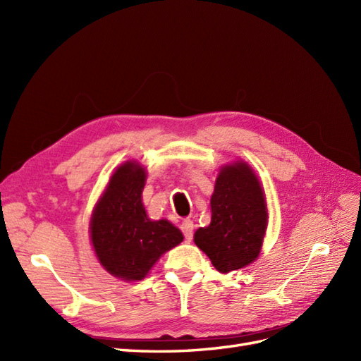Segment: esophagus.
<instances>
[{
    "mask_svg": "<svg viewBox=\"0 0 361 361\" xmlns=\"http://www.w3.org/2000/svg\"><path fill=\"white\" fill-rule=\"evenodd\" d=\"M180 228H182V233H183L185 239H187V241H191L192 235H194V223L191 220H183L180 224Z\"/></svg>",
    "mask_w": 361,
    "mask_h": 361,
    "instance_id": "esophagus-1",
    "label": "esophagus"
}]
</instances>
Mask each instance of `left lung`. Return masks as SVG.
<instances>
[{"instance_id":"left-lung-1","label":"left lung","mask_w":361,"mask_h":361,"mask_svg":"<svg viewBox=\"0 0 361 361\" xmlns=\"http://www.w3.org/2000/svg\"><path fill=\"white\" fill-rule=\"evenodd\" d=\"M211 224L194 243L220 272L241 269L260 253L268 224L265 192L247 162L235 161L218 173L211 197Z\"/></svg>"}]
</instances>
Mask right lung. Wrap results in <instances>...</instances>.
Listing matches in <instances>:
<instances>
[{
    "mask_svg": "<svg viewBox=\"0 0 361 361\" xmlns=\"http://www.w3.org/2000/svg\"><path fill=\"white\" fill-rule=\"evenodd\" d=\"M147 173L135 161L120 166L96 203L90 239L97 260L126 281L147 276L158 259L179 245L183 235L167 220H150L141 200Z\"/></svg>",
    "mask_w": 361,
    "mask_h": 361,
    "instance_id": "add662e5",
    "label": "right lung"
}]
</instances>
